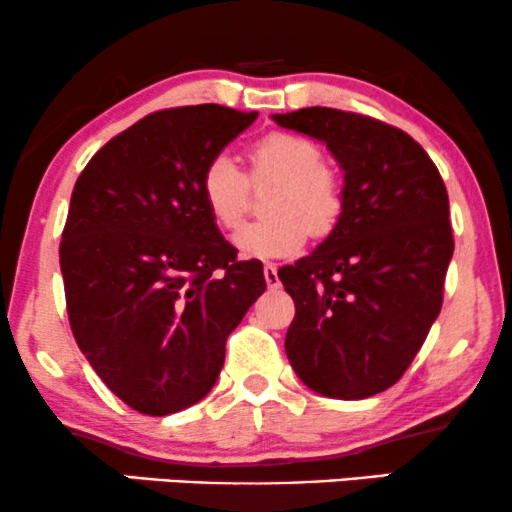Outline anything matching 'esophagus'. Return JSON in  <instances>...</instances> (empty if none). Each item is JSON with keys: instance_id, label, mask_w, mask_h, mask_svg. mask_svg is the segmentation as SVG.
<instances>
[{"instance_id": "obj_1", "label": "esophagus", "mask_w": 512, "mask_h": 512, "mask_svg": "<svg viewBox=\"0 0 512 512\" xmlns=\"http://www.w3.org/2000/svg\"><path fill=\"white\" fill-rule=\"evenodd\" d=\"M263 277H266L268 289H277V287H280V277H277V268L273 266V263H268V266L263 268Z\"/></svg>"}]
</instances>
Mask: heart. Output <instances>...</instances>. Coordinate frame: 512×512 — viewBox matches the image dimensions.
Segmentation results:
<instances>
[{
    "label": "heart",
    "mask_w": 512,
    "mask_h": 512,
    "mask_svg": "<svg viewBox=\"0 0 512 512\" xmlns=\"http://www.w3.org/2000/svg\"><path fill=\"white\" fill-rule=\"evenodd\" d=\"M320 147L296 132H270L249 149L251 185H270L266 220L237 232L235 244L249 258H285L306 244L308 232L323 237L344 211V185L325 166ZM208 216L223 230H237L249 206V182L232 159L216 156L199 178Z\"/></svg>",
    "instance_id": "b5f03b06"
}]
</instances>
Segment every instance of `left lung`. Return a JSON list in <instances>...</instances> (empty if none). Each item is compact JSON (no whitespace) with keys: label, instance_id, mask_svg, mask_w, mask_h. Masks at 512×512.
<instances>
[{"label":"left lung","instance_id":"left-lung-1","mask_svg":"<svg viewBox=\"0 0 512 512\" xmlns=\"http://www.w3.org/2000/svg\"><path fill=\"white\" fill-rule=\"evenodd\" d=\"M273 121L323 142L344 170L337 225L277 273L296 306L287 358L308 389L368 399L399 382L441 311L449 194L427 151L375 118L311 106Z\"/></svg>","mask_w":512,"mask_h":512}]
</instances>
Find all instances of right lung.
I'll return each instance as SVG.
<instances>
[{
  "instance_id": "obj_1",
  "label": "right lung",
  "mask_w": 512,
  "mask_h": 512,
  "mask_svg": "<svg viewBox=\"0 0 512 512\" xmlns=\"http://www.w3.org/2000/svg\"><path fill=\"white\" fill-rule=\"evenodd\" d=\"M256 116L218 104L151 113L73 187L59 249L73 337L144 415L204 399L227 337L266 289L261 263L237 261L199 194L206 163Z\"/></svg>"
}]
</instances>
